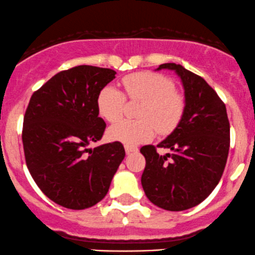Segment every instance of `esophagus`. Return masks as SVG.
Segmentation results:
<instances>
[{
    "instance_id": "obj_1",
    "label": "esophagus",
    "mask_w": 255,
    "mask_h": 255,
    "mask_svg": "<svg viewBox=\"0 0 255 255\" xmlns=\"http://www.w3.org/2000/svg\"><path fill=\"white\" fill-rule=\"evenodd\" d=\"M125 151H127V154L132 153V151H137V147H133V145H125Z\"/></svg>"
}]
</instances>
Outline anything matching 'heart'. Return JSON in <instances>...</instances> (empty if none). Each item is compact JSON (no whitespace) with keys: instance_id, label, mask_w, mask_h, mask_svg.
Listing matches in <instances>:
<instances>
[{"instance_id":"heart-1","label":"heart","mask_w":255,"mask_h":255,"mask_svg":"<svg viewBox=\"0 0 255 255\" xmlns=\"http://www.w3.org/2000/svg\"><path fill=\"white\" fill-rule=\"evenodd\" d=\"M125 94L131 101H143L138 122L122 120L107 131L111 141L136 145L150 141L156 130L161 135L171 132L178 125L184 112V99L174 91L168 77L154 72H137L122 79ZM125 96L122 91L107 85L97 96V111L105 120L114 123L122 118Z\"/></svg>"}]
</instances>
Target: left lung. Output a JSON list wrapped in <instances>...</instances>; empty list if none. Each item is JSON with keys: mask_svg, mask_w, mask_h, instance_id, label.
<instances>
[{"mask_svg": "<svg viewBox=\"0 0 255 255\" xmlns=\"http://www.w3.org/2000/svg\"><path fill=\"white\" fill-rule=\"evenodd\" d=\"M181 78L184 112L178 125L158 144L171 153L160 155L143 145L145 167L141 183L150 202L166 211H184L199 205L217 187L227 164L230 124L227 108L204 78L182 65H160Z\"/></svg>", "mask_w": 255, "mask_h": 255, "instance_id": "obj_1", "label": "left lung"}]
</instances>
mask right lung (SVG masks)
I'll list each match as a JSON object with an SVG mask.
<instances>
[{"label":"right lung","mask_w":255,"mask_h":255,"mask_svg":"<svg viewBox=\"0 0 255 255\" xmlns=\"http://www.w3.org/2000/svg\"><path fill=\"white\" fill-rule=\"evenodd\" d=\"M116 74L76 66L51 77L28 102L22 128L27 168L43 194L62 207L85 210L101 201L124 159L120 142L89 148L106 128L97 96Z\"/></svg>","instance_id":"right-lung-1"}]
</instances>
